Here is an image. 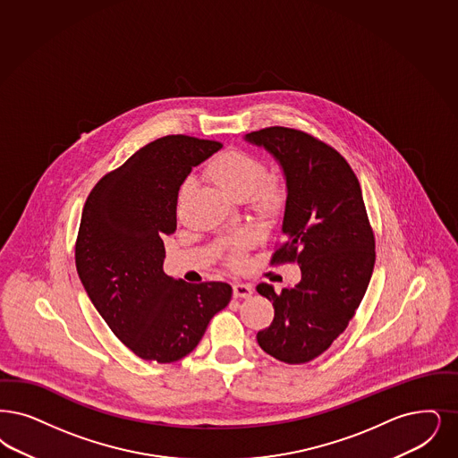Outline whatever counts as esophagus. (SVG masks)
I'll return each instance as SVG.
<instances>
[{"mask_svg":"<svg viewBox=\"0 0 458 458\" xmlns=\"http://www.w3.org/2000/svg\"><path fill=\"white\" fill-rule=\"evenodd\" d=\"M252 293H254V290H252L250 284H243V283L233 284V296L235 298H249Z\"/></svg>","mask_w":458,"mask_h":458,"instance_id":"1","label":"esophagus"}]
</instances>
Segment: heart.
<instances>
[{
	"label": "heart",
	"instance_id": "b5f03b06",
	"mask_svg": "<svg viewBox=\"0 0 458 458\" xmlns=\"http://www.w3.org/2000/svg\"><path fill=\"white\" fill-rule=\"evenodd\" d=\"M206 175L223 194L233 199L249 196L250 206L259 216L275 218L286 204V185L281 177L264 175L262 162L238 148H230L218 153L208 166ZM254 245V235L240 232L228 242L226 262L232 267L243 264V254Z\"/></svg>",
	"mask_w": 458,
	"mask_h": 458
}]
</instances>
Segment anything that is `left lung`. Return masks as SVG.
Listing matches in <instances>:
<instances>
[{"label": "left lung", "mask_w": 458, "mask_h": 458, "mask_svg": "<svg viewBox=\"0 0 458 458\" xmlns=\"http://www.w3.org/2000/svg\"><path fill=\"white\" fill-rule=\"evenodd\" d=\"M245 140L266 148L286 179L284 242L271 264L296 262L301 269V281L281 293L257 284L275 307L257 343L279 361L309 363L346 330L371 279L375 237L361 187L339 151L303 131L275 126Z\"/></svg>", "instance_id": "1"}]
</instances>
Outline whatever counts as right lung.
<instances>
[{
    "mask_svg": "<svg viewBox=\"0 0 458 458\" xmlns=\"http://www.w3.org/2000/svg\"><path fill=\"white\" fill-rule=\"evenodd\" d=\"M218 141L170 134L104 175L83 206L76 271L115 337L147 361L174 363L201 341L232 300L220 281L191 284L164 273L165 235L177 228V196Z\"/></svg>",
    "mask_w": 458,
    "mask_h": 458,
    "instance_id": "add662e5",
    "label": "right lung"
}]
</instances>
